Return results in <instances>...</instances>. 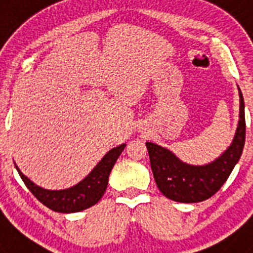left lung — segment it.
I'll return each mask as SVG.
<instances>
[{
  "instance_id": "obj_1",
  "label": "left lung",
  "mask_w": 253,
  "mask_h": 253,
  "mask_svg": "<svg viewBox=\"0 0 253 253\" xmlns=\"http://www.w3.org/2000/svg\"><path fill=\"white\" fill-rule=\"evenodd\" d=\"M240 123L232 146L207 166H190L169 149L147 142L152 172L158 189L166 198L180 203H199L211 198L223 186L240 161L245 147V101L240 91Z\"/></svg>"
}]
</instances>
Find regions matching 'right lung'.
I'll list each match as a JSON object with an SVG mask.
<instances>
[{
    "label": "right lung",
    "mask_w": 253,
    "mask_h": 253,
    "mask_svg": "<svg viewBox=\"0 0 253 253\" xmlns=\"http://www.w3.org/2000/svg\"><path fill=\"white\" fill-rule=\"evenodd\" d=\"M125 146L126 144H122L107 152L90 175L80 184L67 190L57 191V190L42 189L34 182H31L26 176L22 175L17 167L16 169L31 194L46 208L58 213H76L92 207L102 198L109 182V175L120 153L124 151Z\"/></svg>",
    "instance_id": "add662e5"
}]
</instances>
